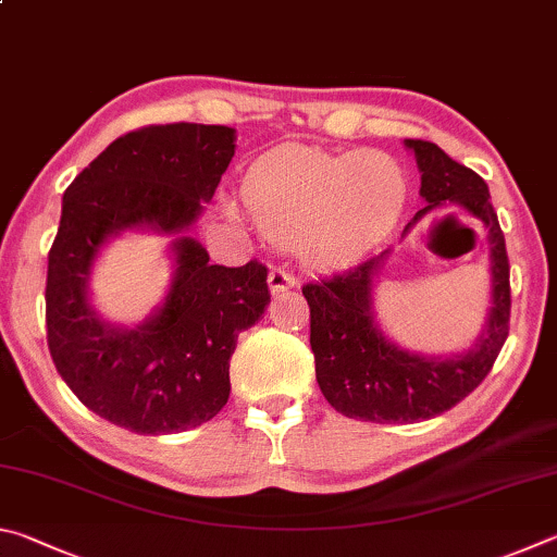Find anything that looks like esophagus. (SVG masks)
<instances>
[{"label": "esophagus", "mask_w": 557, "mask_h": 557, "mask_svg": "<svg viewBox=\"0 0 557 557\" xmlns=\"http://www.w3.org/2000/svg\"><path fill=\"white\" fill-rule=\"evenodd\" d=\"M294 286H296V276L290 271H286V269H271L269 271V288H271L273 296L284 294V290L294 288Z\"/></svg>", "instance_id": "1"}]
</instances>
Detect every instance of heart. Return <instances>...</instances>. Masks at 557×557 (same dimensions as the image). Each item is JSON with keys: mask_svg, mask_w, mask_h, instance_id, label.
<instances>
[{"mask_svg": "<svg viewBox=\"0 0 557 557\" xmlns=\"http://www.w3.org/2000/svg\"><path fill=\"white\" fill-rule=\"evenodd\" d=\"M406 195L404 169L382 151L286 144L253 159L242 178L244 210L261 237L294 242L315 267L367 251L394 227Z\"/></svg>", "mask_w": 557, "mask_h": 557, "instance_id": "heart-1", "label": "heart"}]
</instances>
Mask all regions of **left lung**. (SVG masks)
Wrapping results in <instances>:
<instances>
[{
	"label": "left lung",
	"instance_id": "1",
	"mask_svg": "<svg viewBox=\"0 0 557 557\" xmlns=\"http://www.w3.org/2000/svg\"><path fill=\"white\" fill-rule=\"evenodd\" d=\"M406 146L416 153L421 195L428 202L413 222L428 210L455 202L490 232L492 313L467 355L418 357L388 343L372 318V278L388 251L306 284L320 392L337 413L372 423H416L450 411L484 382L509 337V257L490 188L433 141L406 139Z\"/></svg>",
	"mask_w": 557,
	"mask_h": 557
}]
</instances>
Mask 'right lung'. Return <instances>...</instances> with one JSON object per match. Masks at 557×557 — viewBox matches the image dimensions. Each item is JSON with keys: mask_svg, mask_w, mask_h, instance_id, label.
Listing matches in <instances>:
<instances>
[{"mask_svg": "<svg viewBox=\"0 0 557 557\" xmlns=\"http://www.w3.org/2000/svg\"><path fill=\"white\" fill-rule=\"evenodd\" d=\"M234 156L220 124H149L114 139L63 195L48 251L46 339L71 392L104 421L141 435L208 423L230 398V357L267 310L269 269L210 263L190 237L173 242V286L134 330L107 325L87 304V276L107 237L126 227L181 234Z\"/></svg>", "mask_w": 557, "mask_h": 557, "instance_id": "right-lung-1", "label": "right lung"}]
</instances>
